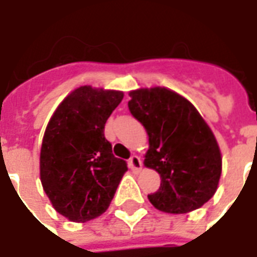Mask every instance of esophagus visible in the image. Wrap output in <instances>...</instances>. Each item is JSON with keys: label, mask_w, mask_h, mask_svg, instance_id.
<instances>
[{"label": "esophagus", "mask_w": 257, "mask_h": 257, "mask_svg": "<svg viewBox=\"0 0 257 257\" xmlns=\"http://www.w3.org/2000/svg\"><path fill=\"white\" fill-rule=\"evenodd\" d=\"M129 165L131 168L134 169V171H142V167H143V164H142V160H140L138 156H132L131 157V160H129Z\"/></svg>", "instance_id": "esophagus-1"}]
</instances>
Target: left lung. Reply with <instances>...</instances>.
I'll use <instances>...</instances> for the list:
<instances>
[{
    "mask_svg": "<svg viewBox=\"0 0 257 257\" xmlns=\"http://www.w3.org/2000/svg\"><path fill=\"white\" fill-rule=\"evenodd\" d=\"M129 110L149 135L145 167L161 176L149 195L156 209L182 215L215 195L221 175V153L215 135L184 96L164 86L129 92Z\"/></svg>",
    "mask_w": 257,
    "mask_h": 257,
    "instance_id": "left-lung-1",
    "label": "left lung"
}]
</instances>
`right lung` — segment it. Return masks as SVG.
<instances>
[{"mask_svg": "<svg viewBox=\"0 0 257 257\" xmlns=\"http://www.w3.org/2000/svg\"><path fill=\"white\" fill-rule=\"evenodd\" d=\"M123 92L82 85L53 111L42 138L40 179L55 210L85 223L110 206L126 162L112 156L104 125Z\"/></svg>", "mask_w": 257, "mask_h": 257, "instance_id": "right-lung-1", "label": "right lung"}]
</instances>
